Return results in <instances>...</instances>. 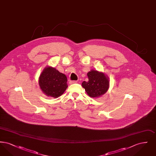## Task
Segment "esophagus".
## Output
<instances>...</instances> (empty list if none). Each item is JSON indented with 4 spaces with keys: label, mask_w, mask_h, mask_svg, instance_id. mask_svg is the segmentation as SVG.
Instances as JSON below:
<instances>
[{
    "label": "esophagus",
    "mask_w": 156,
    "mask_h": 156,
    "mask_svg": "<svg viewBox=\"0 0 156 156\" xmlns=\"http://www.w3.org/2000/svg\"><path fill=\"white\" fill-rule=\"evenodd\" d=\"M77 82H78L77 81H71L69 82V83H70V84H73V83H76Z\"/></svg>",
    "instance_id": "esophagus-1"
}]
</instances>
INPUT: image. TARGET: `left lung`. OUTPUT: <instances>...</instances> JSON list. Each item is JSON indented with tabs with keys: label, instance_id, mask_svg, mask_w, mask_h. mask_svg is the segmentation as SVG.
Returning <instances> with one entry per match:
<instances>
[{
	"label": "left lung",
	"instance_id": "1",
	"mask_svg": "<svg viewBox=\"0 0 156 156\" xmlns=\"http://www.w3.org/2000/svg\"><path fill=\"white\" fill-rule=\"evenodd\" d=\"M88 81L82 83V87L85 89L87 94L92 98H97L105 94L109 86L108 77L104 73L91 70L88 74Z\"/></svg>",
	"mask_w": 156,
	"mask_h": 156
}]
</instances>
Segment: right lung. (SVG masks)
Wrapping results in <instances>:
<instances>
[{
    "instance_id": "add662e5",
    "label": "right lung",
    "mask_w": 156,
    "mask_h": 156,
    "mask_svg": "<svg viewBox=\"0 0 156 156\" xmlns=\"http://www.w3.org/2000/svg\"><path fill=\"white\" fill-rule=\"evenodd\" d=\"M38 82L45 94L53 98L61 96L68 87L66 75L52 67L45 68L40 76Z\"/></svg>"
}]
</instances>
